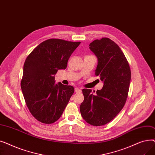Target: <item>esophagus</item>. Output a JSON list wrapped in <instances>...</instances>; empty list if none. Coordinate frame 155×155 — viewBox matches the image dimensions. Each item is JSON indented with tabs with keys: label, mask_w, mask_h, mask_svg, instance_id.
I'll return each mask as SVG.
<instances>
[{
	"label": "esophagus",
	"mask_w": 155,
	"mask_h": 155,
	"mask_svg": "<svg viewBox=\"0 0 155 155\" xmlns=\"http://www.w3.org/2000/svg\"><path fill=\"white\" fill-rule=\"evenodd\" d=\"M75 92L76 93H80L81 92H82V90H81L80 88H79L78 87H76V88H75Z\"/></svg>",
	"instance_id": "34e87169"
}]
</instances>
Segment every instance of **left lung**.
I'll return each instance as SVG.
<instances>
[{"label":"left lung","instance_id":"left-lung-1","mask_svg":"<svg viewBox=\"0 0 155 155\" xmlns=\"http://www.w3.org/2000/svg\"><path fill=\"white\" fill-rule=\"evenodd\" d=\"M89 46L98 60L95 75L100 77L104 85L95 94L91 89H83L84 100L80 110L87 123L100 126L109 123L123 108L131 73L123 52L109 38L94 40Z\"/></svg>","mask_w":155,"mask_h":155}]
</instances>
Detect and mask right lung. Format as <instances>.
Listing matches in <instances>:
<instances>
[{"mask_svg":"<svg viewBox=\"0 0 155 155\" xmlns=\"http://www.w3.org/2000/svg\"><path fill=\"white\" fill-rule=\"evenodd\" d=\"M80 42L50 39L40 43L27 57L21 87L27 106L38 120L52 124L61 116L74 88L55 84L54 75L64 70Z\"/></svg>","mask_w":155,"mask_h":155,"instance_id":"1","label":"right lung"}]
</instances>
